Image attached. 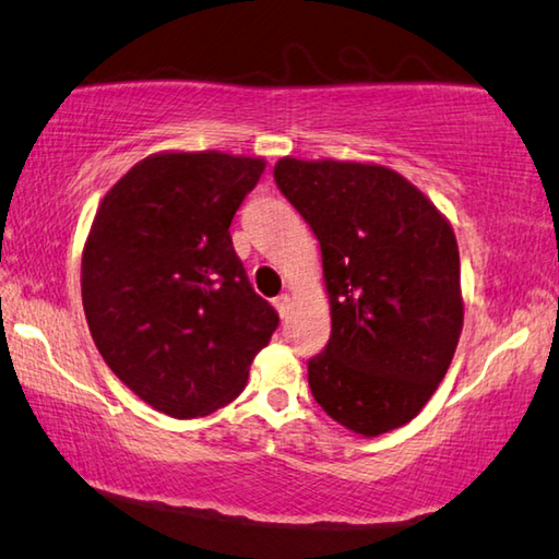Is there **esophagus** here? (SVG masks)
<instances>
[{
	"label": "esophagus",
	"mask_w": 559,
	"mask_h": 559,
	"mask_svg": "<svg viewBox=\"0 0 559 559\" xmlns=\"http://www.w3.org/2000/svg\"><path fill=\"white\" fill-rule=\"evenodd\" d=\"M272 305H274V309L280 311V314H285V311L289 309V297L287 295H277L272 299Z\"/></svg>",
	"instance_id": "34e87169"
}]
</instances>
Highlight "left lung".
Here are the masks:
<instances>
[{
    "mask_svg": "<svg viewBox=\"0 0 559 559\" xmlns=\"http://www.w3.org/2000/svg\"><path fill=\"white\" fill-rule=\"evenodd\" d=\"M274 181L321 245L331 336L309 358L317 403L358 435L413 419L442 383L464 305L452 225L393 169L280 159Z\"/></svg>",
    "mask_w": 559,
    "mask_h": 559,
    "instance_id": "1",
    "label": "left lung"
}]
</instances>
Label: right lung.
Wrapping results in <instances>:
<instances>
[{
	"instance_id": "obj_1",
	"label": "right lung",
	"mask_w": 559,
	"mask_h": 559,
	"mask_svg": "<svg viewBox=\"0 0 559 559\" xmlns=\"http://www.w3.org/2000/svg\"><path fill=\"white\" fill-rule=\"evenodd\" d=\"M262 171L252 156L154 154L97 209L81 274L87 326L112 373L164 415L233 403L280 326L228 230Z\"/></svg>"
}]
</instances>
